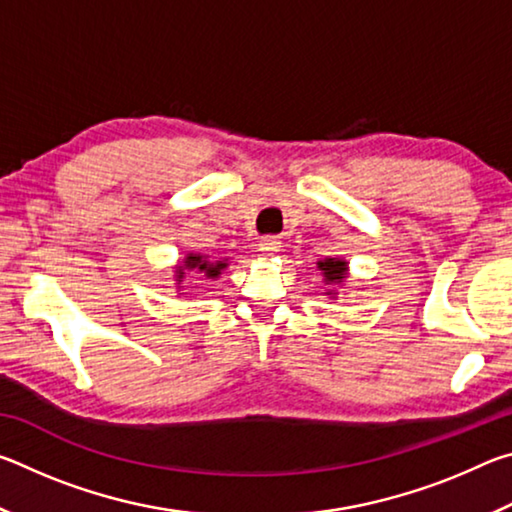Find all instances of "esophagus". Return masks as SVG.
Wrapping results in <instances>:
<instances>
[{"label":"esophagus","instance_id":"1","mask_svg":"<svg viewBox=\"0 0 512 512\" xmlns=\"http://www.w3.org/2000/svg\"><path fill=\"white\" fill-rule=\"evenodd\" d=\"M259 250L266 255H275L277 250H280V239L277 237H264L262 241H259Z\"/></svg>","mask_w":512,"mask_h":512}]
</instances>
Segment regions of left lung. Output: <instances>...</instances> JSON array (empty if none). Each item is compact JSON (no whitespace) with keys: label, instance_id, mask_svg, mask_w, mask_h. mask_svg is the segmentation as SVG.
I'll use <instances>...</instances> for the list:
<instances>
[{"label":"left lung","instance_id":"left-lung-1","mask_svg":"<svg viewBox=\"0 0 512 512\" xmlns=\"http://www.w3.org/2000/svg\"><path fill=\"white\" fill-rule=\"evenodd\" d=\"M318 268L325 273V280L329 282H343L345 273H348V262L343 259H325V262H318ZM327 296H332V291H327Z\"/></svg>","mask_w":512,"mask_h":512}]
</instances>
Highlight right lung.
Instances as JSON below:
<instances>
[{
    "label": "right lung",
    "instance_id": "add662e5",
    "mask_svg": "<svg viewBox=\"0 0 512 512\" xmlns=\"http://www.w3.org/2000/svg\"><path fill=\"white\" fill-rule=\"evenodd\" d=\"M185 268H198V273H205L207 277H216L221 273V268H225V262H216V264H210L203 255H187L185 264L178 266V282H183L185 277Z\"/></svg>",
    "mask_w": 512,
    "mask_h": 512
}]
</instances>
